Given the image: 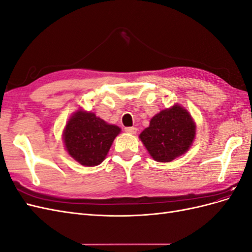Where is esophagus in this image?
<instances>
[{
  "instance_id": "esophagus-1",
  "label": "esophagus",
  "mask_w": 252,
  "mask_h": 252,
  "mask_svg": "<svg viewBox=\"0 0 252 252\" xmlns=\"http://www.w3.org/2000/svg\"><path fill=\"white\" fill-rule=\"evenodd\" d=\"M125 131L128 133H135L136 128L135 127H125Z\"/></svg>"
}]
</instances>
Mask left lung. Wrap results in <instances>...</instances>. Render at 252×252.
Segmentation results:
<instances>
[{"mask_svg": "<svg viewBox=\"0 0 252 252\" xmlns=\"http://www.w3.org/2000/svg\"><path fill=\"white\" fill-rule=\"evenodd\" d=\"M195 125L190 114L181 106L162 110L151 119L140 139L150 156L158 162H171L191 146Z\"/></svg>", "mask_w": 252, "mask_h": 252, "instance_id": "obj_1", "label": "left lung"}]
</instances>
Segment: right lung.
Returning <instances> with one entry per match:
<instances>
[{"instance_id":"obj_1","label":"right lung","mask_w":252,"mask_h":252,"mask_svg":"<svg viewBox=\"0 0 252 252\" xmlns=\"http://www.w3.org/2000/svg\"><path fill=\"white\" fill-rule=\"evenodd\" d=\"M121 129L109 125L94 113L79 111L66 125L64 142L75 161L84 166H96L107 156L114 138Z\"/></svg>"}]
</instances>
